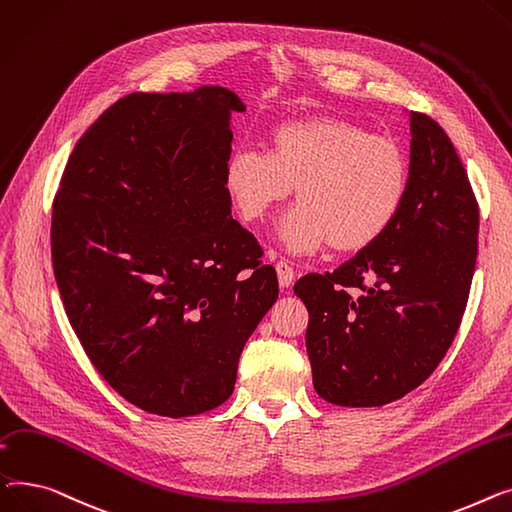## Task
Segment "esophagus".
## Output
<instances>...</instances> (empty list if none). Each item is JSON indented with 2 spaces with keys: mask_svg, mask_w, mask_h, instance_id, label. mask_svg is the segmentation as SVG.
<instances>
[{
  "mask_svg": "<svg viewBox=\"0 0 512 512\" xmlns=\"http://www.w3.org/2000/svg\"><path fill=\"white\" fill-rule=\"evenodd\" d=\"M275 268H277V277H279V285L281 287H291V283H293V268H291V264L287 262V260H279L277 264H275Z\"/></svg>",
  "mask_w": 512,
  "mask_h": 512,
  "instance_id": "34e87169",
  "label": "esophagus"
}]
</instances>
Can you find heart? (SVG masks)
I'll return each mask as SVG.
<instances>
[{
  "label": "heart",
  "mask_w": 512,
  "mask_h": 512,
  "mask_svg": "<svg viewBox=\"0 0 512 512\" xmlns=\"http://www.w3.org/2000/svg\"><path fill=\"white\" fill-rule=\"evenodd\" d=\"M237 215L258 223L291 198L279 237L291 252L328 246L355 254L374 246L405 206L411 169L393 138L376 136L351 119L312 115L289 119L266 134V153L237 148L223 169Z\"/></svg>",
  "instance_id": "heart-1"
}]
</instances>
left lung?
<instances>
[{"instance_id":"obj_1","label":"left lung","mask_w":512,"mask_h":512,"mask_svg":"<svg viewBox=\"0 0 512 512\" xmlns=\"http://www.w3.org/2000/svg\"><path fill=\"white\" fill-rule=\"evenodd\" d=\"M411 186L399 219L335 273L293 287L310 312L316 393L382 407L422 384L453 343L471 289L479 210L467 171L432 117L409 111Z\"/></svg>"}]
</instances>
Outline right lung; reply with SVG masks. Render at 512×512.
<instances>
[{
  "label": "right lung",
  "instance_id": "right-lung-1",
  "mask_svg": "<svg viewBox=\"0 0 512 512\" xmlns=\"http://www.w3.org/2000/svg\"><path fill=\"white\" fill-rule=\"evenodd\" d=\"M244 111L223 86L119 99L76 142L53 202V273L74 333L148 413L225 403L279 297L223 186L231 113Z\"/></svg>",
  "mask_w": 512,
  "mask_h": 512
}]
</instances>
